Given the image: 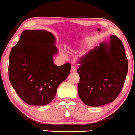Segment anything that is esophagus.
<instances>
[{
  "mask_svg": "<svg viewBox=\"0 0 135 135\" xmlns=\"http://www.w3.org/2000/svg\"><path fill=\"white\" fill-rule=\"evenodd\" d=\"M76 68L75 67V66H71V72H74V71H76Z\"/></svg>",
  "mask_w": 135,
  "mask_h": 135,
  "instance_id": "esophagus-1",
  "label": "esophagus"
}]
</instances>
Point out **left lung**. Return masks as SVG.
<instances>
[{"label": "left lung", "instance_id": "1", "mask_svg": "<svg viewBox=\"0 0 135 135\" xmlns=\"http://www.w3.org/2000/svg\"><path fill=\"white\" fill-rule=\"evenodd\" d=\"M78 93L83 103L99 107L114 101L122 91L128 63L122 40L116 35L81 58Z\"/></svg>", "mask_w": 135, "mask_h": 135}]
</instances>
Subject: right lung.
I'll return each mask as SVG.
<instances>
[{
  "label": "right lung",
  "instance_id": "1",
  "mask_svg": "<svg viewBox=\"0 0 135 135\" xmlns=\"http://www.w3.org/2000/svg\"><path fill=\"white\" fill-rule=\"evenodd\" d=\"M55 38L45 30H25L11 49L8 76L15 91L32 106L47 105L55 98L57 88L70 73L71 64L57 66Z\"/></svg>",
  "mask_w": 135,
  "mask_h": 135
}]
</instances>
